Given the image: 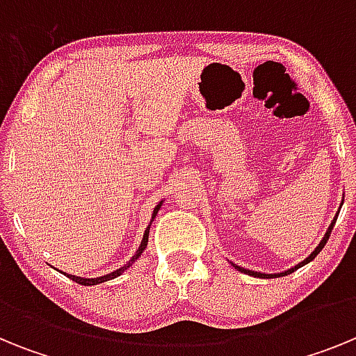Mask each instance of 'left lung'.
Masks as SVG:
<instances>
[{
    "label": "left lung",
    "mask_w": 356,
    "mask_h": 356,
    "mask_svg": "<svg viewBox=\"0 0 356 356\" xmlns=\"http://www.w3.org/2000/svg\"><path fill=\"white\" fill-rule=\"evenodd\" d=\"M337 216H339V212H337ZM337 216L333 217V221H332V225L328 226V229H326V234H325V237L321 238V242L319 244H317V248L316 250L312 251V253L308 254L307 259L303 260V262H300L298 264V266H294V267H291V269H287V271H284V273H278V275H264V273H257V271H250V269H244V267H238V266H235L234 264V267L235 269H237V271H241V273H246V275H250V276H257V278H278V276H287V275H291V273H294L296 269H300V267H303L305 264H308V262H312L314 259H316L317 254L321 253V250H323V248H325V244L326 242H328V238H330V234H332V229H333V226H335V221H337Z\"/></svg>",
    "instance_id": "obj_1"
}]
</instances>
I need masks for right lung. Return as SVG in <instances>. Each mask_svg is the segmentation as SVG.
Listing matches in <instances>:
<instances>
[{
    "instance_id": "1",
    "label": "right lung",
    "mask_w": 356,
    "mask_h": 356,
    "mask_svg": "<svg viewBox=\"0 0 356 356\" xmlns=\"http://www.w3.org/2000/svg\"><path fill=\"white\" fill-rule=\"evenodd\" d=\"M160 207H162V201H160L159 205L155 207V210H153V216H151V222H153V219H155V216H156V212H159V210H160ZM151 222H149V225H147L146 232H144L143 242H140V246H139V250H137V253H135L134 257H131V259L128 260V264H124V266H122V267H119L118 271L110 273V275H105V276H99V278H81V276H74V275H67V278H71L72 282H76V284H80V285H97V284H103V282H108V280H114L115 276L122 275V273L127 271L128 267H130L131 264L135 262V260L139 259L140 253H143V251L146 250L147 237H149V226H151Z\"/></svg>"
}]
</instances>
